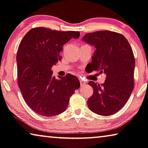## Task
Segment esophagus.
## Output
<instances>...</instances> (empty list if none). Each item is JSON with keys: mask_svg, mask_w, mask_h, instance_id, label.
Here are the masks:
<instances>
[{"mask_svg": "<svg viewBox=\"0 0 148 148\" xmlns=\"http://www.w3.org/2000/svg\"><path fill=\"white\" fill-rule=\"evenodd\" d=\"M79 82H80V85H81V86H84V85H85V84H86V82L84 81L83 79H79Z\"/></svg>", "mask_w": 148, "mask_h": 148, "instance_id": "obj_1", "label": "esophagus"}]
</instances>
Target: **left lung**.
<instances>
[{"instance_id": "left-lung-1", "label": "left lung", "mask_w": 148, "mask_h": 148, "mask_svg": "<svg viewBox=\"0 0 148 148\" xmlns=\"http://www.w3.org/2000/svg\"><path fill=\"white\" fill-rule=\"evenodd\" d=\"M83 40L96 49L89 67L106 74L103 84L90 81L93 89L88 100L91 111L102 116L112 115L124 107L134 89L135 59L126 37L119 33L99 31L88 33Z\"/></svg>"}]
</instances>
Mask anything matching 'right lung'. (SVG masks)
<instances>
[{
  "instance_id": "add662e5",
  "label": "right lung",
  "mask_w": 148,
  "mask_h": 148,
  "mask_svg": "<svg viewBox=\"0 0 148 148\" xmlns=\"http://www.w3.org/2000/svg\"><path fill=\"white\" fill-rule=\"evenodd\" d=\"M79 37V32L39 27L30 29L21 41L16 55L18 84L25 103L36 113L53 116L64 112L80 86L75 76L56 79L51 70L61 60L63 45Z\"/></svg>"
}]
</instances>
